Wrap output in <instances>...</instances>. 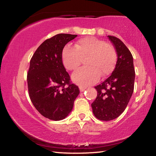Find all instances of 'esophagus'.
Returning a JSON list of instances; mask_svg holds the SVG:
<instances>
[{"mask_svg":"<svg viewBox=\"0 0 156 156\" xmlns=\"http://www.w3.org/2000/svg\"><path fill=\"white\" fill-rule=\"evenodd\" d=\"M79 89H80V92H83V91H84V90H85V89H86V87H82V86H80V87H79Z\"/></svg>","mask_w":156,"mask_h":156,"instance_id":"34e87169","label":"esophagus"}]
</instances>
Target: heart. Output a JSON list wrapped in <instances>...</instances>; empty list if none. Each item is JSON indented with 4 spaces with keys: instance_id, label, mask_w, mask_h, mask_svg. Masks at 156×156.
Returning <instances> with one entry per match:
<instances>
[{
    "instance_id": "b5f03b06",
    "label": "heart",
    "mask_w": 156,
    "mask_h": 156,
    "mask_svg": "<svg viewBox=\"0 0 156 156\" xmlns=\"http://www.w3.org/2000/svg\"><path fill=\"white\" fill-rule=\"evenodd\" d=\"M87 58L88 67L81 68L72 75V80L82 87L94 84L102 76L110 75L117 61L115 49L106 42L95 37H85L77 41L75 47L67 46L62 51V60L67 69L75 71Z\"/></svg>"
}]
</instances>
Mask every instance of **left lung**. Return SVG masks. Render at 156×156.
I'll return each instance as SVG.
<instances>
[{"label": "left lung", "instance_id": "left-lung-1", "mask_svg": "<svg viewBox=\"0 0 156 156\" xmlns=\"http://www.w3.org/2000/svg\"><path fill=\"white\" fill-rule=\"evenodd\" d=\"M107 36L115 47L118 60L109 77L95 87L98 94L91 104L94 115L103 121L115 119L125 111L133 92L135 80L131 51L119 38Z\"/></svg>", "mask_w": 156, "mask_h": 156}]
</instances>
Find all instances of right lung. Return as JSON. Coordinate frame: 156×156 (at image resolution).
Segmentation results:
<instances>
[{
  "label": "right lung",
  "mask_w": 156,
  "mask_h": 156,
  "mask_svg": "<svg viewBox=\"0 0 156 156\" xmlns=\"http://www.w3.org/2000/svg\"><path fill=\"white\" fill-rule=\"evenodd\" d=\"M77 35L59 34L42 43L30 60L27 72L29 96L42 115L52 120L65 118L80 93L63 65L62 50Z\"/></svg>",
  "instance_id": "add662e5"
}]
</instances>
